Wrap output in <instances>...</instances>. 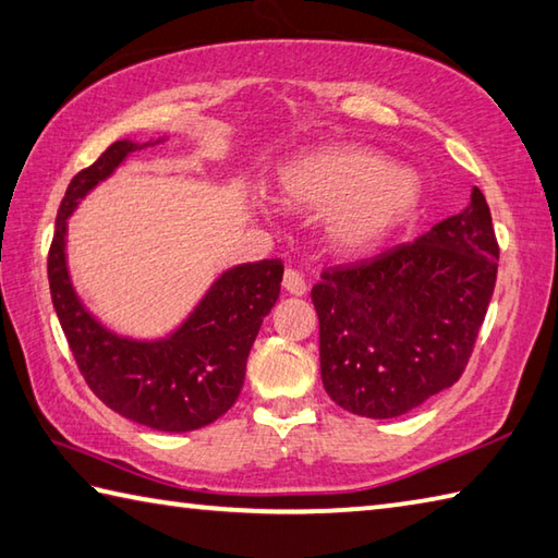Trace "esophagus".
Returning a JSON list of instances; mask_svg holds the SVG:
<instances>
[{
  "label": "esophagus",
  "instance_id": "esophagus-1",
  "mask_svg": "<svg viewBox=\"0 0 558 558\" xmlns=\"http://www.w3.org/2000/svg\"><path fill=\"white\" fill-rule=\"evenodd\" d=\"M282 288H286L290 295H305V292H307L305 276H302L300 270L288 268L286 276H282Z\"/></svg>",
  "mask_w": 558,
  "mask_h": 558
}]
</instances>
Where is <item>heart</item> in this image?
Returning <instances> with one entry per match:
<instances>
[{"label": "heart", "mask_w": 558, "mask_h": 558, "mask_svg": "<svg viewBox=\"0 0 558 558\" xmlns=\"http://www.w3.org/2000/svg\"><path fill=\"white\" fill-rule=\"evenodd\" d=\"M280 187L288 202L329 211L327 236L343 253H366L408 221L422 197L412 168L392 166L363 146H331L282 168Z\"/></svg>", "instance_id": "heart-1"}]
</instances>
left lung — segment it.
<instances>
[{"label":"left lung","mask_w":558,"mask_h":558,"mask_svg":"<svg viewBox=\"0 0 558 558\" xmlns=\"http://www.w3.org/2000/svg\"><path fill=\"white\" fill-rule=\"evenodd\" d=\"M498 239L478 187L461 215L412 244L322 272V383L339 408L390 420L461 378L498 278Z\"/></svg>","instance_id":"left-lung-1"}]
</instances>
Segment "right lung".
Instances as JSON below:
<instances>
[{"mask_svg":"<svg viewBox=\"0 0 558 558\" xmlns=\"http://www.w3.org/2000/svg\"><path fill=\"white\" fill-rule=\"evenodd\" d=\"M146 146L154 141H117L70 180L48 251L50 300L80 373L107 408L158 432H192L219 420L236 402L260 322L280 295L282 263L266 258L225 270L166 339L119 337L97 322L68 272V217L129 154Z\"/></svg>","mask_w":558,"mask_h":558,"instance_id":"obj_1","label":"right lung"}]
</instances>
